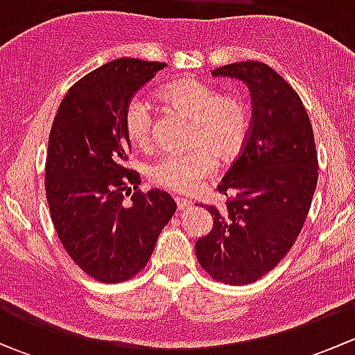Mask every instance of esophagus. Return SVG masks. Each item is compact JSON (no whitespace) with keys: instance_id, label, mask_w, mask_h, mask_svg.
Listing matches in <instances>:
<instances>
[{"instance_id":"34e87169","label":"esophagus","mask_w":355,"mask_h":355,"mask_svg":"<svg viewBox=\"0 0 355 355\" xmlns=\"http://www.w3.org/2000/svg\"><path fill=\"white\" fill-rule=\"evenodd\" d=\"M175 202H177V207L178 209H187V207L192 206V202L189 199H184V198H175Z\"/></svg>"}]
</instances>
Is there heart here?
Returning a JSON list of instances; mask_svg holds the SVG:
<instances>
[{
    "label": "heart",
    "mask_w": 355,
    "mask_h": 355,
    "mask_svg": "<svg viewBox=\"0 0 355 355\" xmlns=\"http://www.w3.org/2000/svg\"><path fill=\"white\" fill-rule=\"evenodd\" d=\"M161 99L192 120L185 153H166L149 166V182L178 194L198 191L216 171L218 161L234 159L244 149L250 130L249 106L239 96L218 94L211 85L182 78L161 87ZM123 130L130 144L146 149L155 137V114L148 99L134 96L123 110Z\"/></svg>",
    "instance_id": "1"
}]
</instances>
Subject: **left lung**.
Here are the masks:
<instances>
[{
  "label": "left lung",
  "instance_id": "obj_1",
  "mask_svg": "<svg viewBox=\"0 0 355 355\" xmlns=\"http://www.w3.org/2000/svg\"><path fill=\"white\" fill-rule=\"evenodd\" d=\"M213 75L244 80L252 96L249 137L218 184L221 209L207 206L213 230L196 242L206 273L247 285L270 273L295 244L318 184L309 116L292 85L266 63L241 62Z\"/></svg>",
  "mask_w": 355,
  "mask_h": 355
}]
</instances>
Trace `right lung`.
<instances>
[{
  "label": "right lung",
  "mask_w": 355,
  "mask_h": 355,
  "mask_svg": "<svg viewBox=\"0 0 355 355\" xmlns=\"http://www.w3.org/2000/svg\"><path fill=\"white\" fill-rule=\"evenodd\" d=\"M166 63L120 58L68 89L49 132L46 199L67 254L84 273L120 284L144 270L177 204L168 192L139 191L141 175L125 166L128 99ZM128 184L136 192L125 207Z\"/></svg>",
  "instance_id": "1"
}]
</instances>
